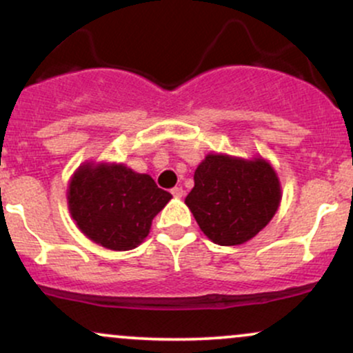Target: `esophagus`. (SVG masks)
<instances>
[{
    "label": "esophagus",
    "instance_id": "esophagus-1",
    "mask_svg": "<svg viewBox=\"0 0 353 353\" xmlns=\"http://www.w3.org/2000/svg\"><path fill=\"white\" fill-rule=\"evenodd\" d=\"M171 194H172L174 197H182V196H184V189H182V188H174L171 190Z\"/></svg>",
    "mask_w": 353,
    "mask_h": 353
}]
</instances>
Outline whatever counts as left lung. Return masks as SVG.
<instances>
[{
	"label": "left lung",
	"mask_w": 353,
	"mask_h": 353,
	"mask_svg": "<svg viewBox=\"0 0 353 353\" xmlns=\"http://www.w3.org/2000/svg\"><path fill=\"white\" fill-rule=\"evenodd\" d=\"M281 199V181L264 157L209 152L194 172L185 205L214 244L239 245L272 221Z\"/></svg>",
	"instance_id": "left-lung-1"
}]
</instances>
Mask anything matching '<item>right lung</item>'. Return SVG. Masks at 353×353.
I'll use <instances>...</instances> for the list:
<instances>
[{
  "instance_id": "add662e5",
  "label": "right lung",
  "mask_w": 353,
  "mask_h": 353,
  "mask_svg": "<svg viewBox=\"0 0 353 353\" xmlns=\"http://www.w3.org/2000/svg\"><path fill=\"white\" fill-rule=\"evenodd\" d=\"M172 199L149 174L124 164L84 163L68 185V209L81 232L111 250H131Z\"/></svg>"
}]
</instances>
